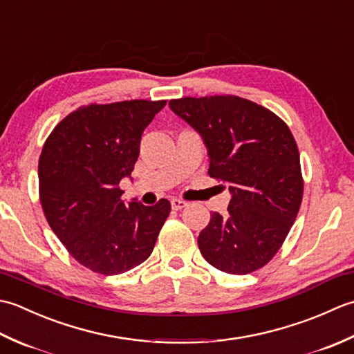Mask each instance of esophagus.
I'll list each match as a JSON object with an SVG mask.
<instances>
[{
  "label": "esophagus",
  "mask_w": 354,
  "mask_h": 354,
  "mask_svg": "<svg viewBox=\"0 0 354 354\" xmlns=\"http://www.w3.org/2000/svg\"><path fill=\"white\" fill-rule=\"evenodd\" d=\"M185 207H189V202L187 201H184V199H171V208L173 209H183V208H185Z\"/></svg>",
  "instance_id": "obj_1"
}]
</instances>
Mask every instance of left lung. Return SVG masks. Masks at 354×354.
Here are the masks:
<instances>
[{"label":"left lung","instance_id":"1","mask_svg":"<svg viewBox=\"0 0 354 354\" xmlns=\"http://www.w3.org/2000/svg\"><path fill=\"white\" fill-rule=\"evenodd\" d=\"M204 138L208 175L228 185V214H212L198 245L227 274L245 275L272 260L301 207L297 141L272 111L237 95L183 97L169 103Z\"/></svg>","mask_w":354,"mask_h":354}]
</instances>
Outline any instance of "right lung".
<instances>
[{
    "label": "right lung",
    "instance_id": "obj_1",
    "mask_svg": "<svg viewBox=\"0 0 354 354\" xmlns=\"http://www.w3.org/2000/svg\"><path fill=\"white\" fill-rule=\"evenodd\" d=\"M167 100H124L80 106L45 140L37 164L39 201L53 232L82 266L123 274L149 259L170 214L167 199L152 207L122 201L140 141Z\"/></svg>",
    "mask_w": 354,
    "mask_h": 354
}]
</instances>
